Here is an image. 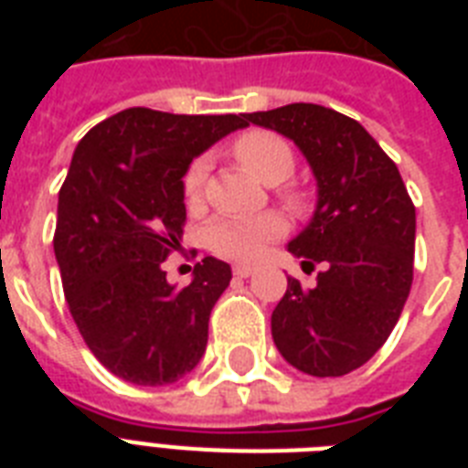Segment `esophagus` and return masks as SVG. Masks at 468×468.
<instances>
[{"label": "esophagus", "mask_w": 468, "mask_h": 468, "mask_svg": "<svg viewBox=\"0 0 468 468\" xmlns=\"http://www.w3.org/2000/svg\"><path fill=\"white\" fill-rule=\"evenodd\" d=\"M252 271H255V267H252V264H235L233 267L235 277H250Z\"/></svg>", "instance_id": "esophagus-1"}]
</instances>
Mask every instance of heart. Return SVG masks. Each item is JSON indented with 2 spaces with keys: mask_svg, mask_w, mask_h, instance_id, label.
Returning a JSON list of instances; mask_svg holds the SVG:
<instances>
[{
  "mask_svg": "<svg viewBox=\"0 0 468 468\" xmlns=\"http://www.w3.org/2000/svg\"><path fill=\"white\" fill-rule=\"evenodd\" d=\"M233 155L238 157L242 167L250 169L252 175L264 184L284 182L293 172L296 157L292 145L282 135L271 131H248L233 143ZM208 179V162L194 160L182 179L184 201L191 211H197L204 204V186ZM282 201L293 211H301L306 204V197L299 189H282ZM286 233V223L277 213H260L248 218H216L206 230V245L216 255L228 260H255L262 255V250L270 242L279 240Z\"/></svg>",
  "mask_w": 468,
  "mask_h": 468,
  "instance_id": "1",
  "label": "heart"
}]
</instances>
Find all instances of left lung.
<instances>
[{
	"mask_svg": "<svg viewBox=\"0 0 468 468\" xmlns=\"http://www.w3.org/2000/svg\"><path fill=\"white\" fill-rule=\"evenodd\" d=\"M245 121L292 138L318 182L315 213L289 252L320 271L311 289L289 277L271 313L274 345L303 374L345 377L377 355L406 306L415 206L396 162L345 113L289 104Z\"/></svg>",
	"mask_w": 468,
	"mask_h": 468,
	"instance_id": "8db88e82",
	"label": "left lung"
}]
</instances>
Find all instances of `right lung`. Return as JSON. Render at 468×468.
Masks as SVG:
<instances>
[{
	"label": "right lung",
	"instance_id": "obj_1",
	"mask_svg": "<svg viewBox=\"0 0 468 468\" xmlns=\"http://www.w3.org/2000/svg\"><path fill=\"white\" fill-rule=\"evenodd\" d=\"M245 126V113L135 106L97 123L77 145L58 198L55 260L77 330L123 381L175 384L204 356L230 264L204 257L191 284L176 289L162 262L182 240L191 160Z\"/></svg>",
	"mask_w": 468,
	"mask_h": 468
}]
</instances>
